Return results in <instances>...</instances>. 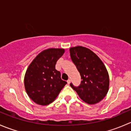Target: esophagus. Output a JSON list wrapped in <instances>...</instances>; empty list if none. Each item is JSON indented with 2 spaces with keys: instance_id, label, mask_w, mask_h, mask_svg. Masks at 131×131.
Here are the masks:
<instances>
[{
  "instance_id": "obj_1",
  "label": "esophagus",
  "mask_w": 131,
  "mask_h": 131,
  "mask_svg": "<svg viewBox=\"0 0 131 131\" xmlns=\"http://www.w3.org/2000/svg\"><path fill=\"white\" fill-rule=\"evenodd\" d=\"M70 82H71V80L70 79H68V80H67V83H68V84H70Z\"/></svg>"
}]
</instances>
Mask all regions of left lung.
Instances as JSON below:
<instances>
[{
    "mask_svg": "<svg viewBox=\"0 0 131 131\" xmlns=\"http://www.w3.org/2000/svg\"><path fill=\"white\" fill-rule=\"evenodd\" d=\"M71 59L81 76V84L70 86L82 100L89 105L101 101L109 89V75L100 58L89 49L82 46L70 48Z\"/></svg>",
    "mask_w": 131,
    "mask_h": 131,
    "instance_id": "obj_1",
    "label": "left lung"
}]
</instances>
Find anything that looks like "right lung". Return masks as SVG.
Instances as JSON below:
<instances>
[{"mask_svg": "<svg viewBox=\"0 0 131 131\" xmlns=\"http://www.w3.org/2000/svg\"><path fill=\"white\" fill-rule=\"evenodd\" d=\"M64 52V49L43 50L28 67L24 78L25 88L28 96L35 103L49 105L67 84L55 68L56 62Z\"/></svg>", "mask_w": 131, "mask_h": 131, "instance_id": "obj_1", "label": "right lung"}]
</instances>
